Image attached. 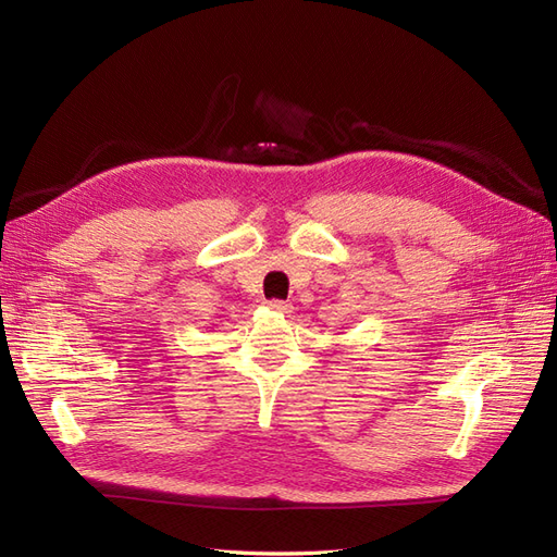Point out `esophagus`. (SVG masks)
<instances>
[{
  "label": "esophagus",
  "mask_w": 557,
  "mask_h": 557,
  "mask_svg": "<svg viewBox=\"0 0 557 557\" xmlns=\"http://www.w3.org/2000/svg\"><path fill=\"white\" fill-rule=\"evenodd\" d=\"M267 309L269 311H276V313H290V305H288V301H281V299H269L267 301Z\"/></svg>",
  "instance_id": "34e87169"
}]
</instances>
